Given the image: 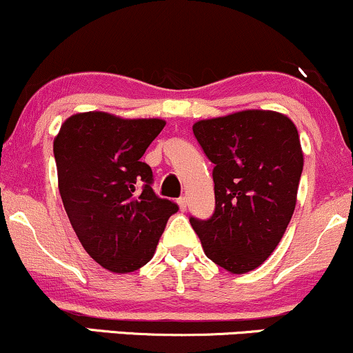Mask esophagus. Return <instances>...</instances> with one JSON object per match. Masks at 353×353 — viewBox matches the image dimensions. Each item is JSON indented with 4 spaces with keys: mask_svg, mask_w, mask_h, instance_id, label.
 Returning <instances> with one entry per match:
<instances>
[{
    "mask_svg": "<svg viewBox=\"0 0 353 353\" xmlns=\"http://www.w3.org/2000/svg\"><path fill=\"white\" fill-rule=\"evenodd\" d=\"M177 204H179L181 210H185V209H188V197H185V196L179 197V199H177Z\"/></svg>",
    "mask_w": 353,
    "mask_h": 353,
    "instance_id": "esophagus-1",
    "label": "esophagus"
}]
</instances>
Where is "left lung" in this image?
<instances>
[{
  "label": "left lung",
  "instance_id": "1",
  "mask_svg": "<svg viewBox=\"0 0 353 353\" xmlns=\"http://www.w3.org/2000/svg\"><path fill=\"white\" fill-rule=\"evenodd\" d=\"M214 164L216 209L190 217L204 252L232 274L254 270L274 252L292 219L303 154L297 128L281 112L249 111L192 125Z\"/></svg>",
  "mask_w": 353,
  "mask_h": 353
}]
</instances>
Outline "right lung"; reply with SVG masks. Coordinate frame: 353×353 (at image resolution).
<instances>
[{
    "label": "right lung",
    "mask_w": 353,
    "mask_h": 353,
    "mask_svg": "<svg viewBox=\"0 0 353 353\" xmlns=\"http://www.w3.org/2000/svg\"><path fill=\"white\" fill-rule=\"evenodd\" d=\"M164 125L91 111L68 117L54 139L59 194L72 229L111 272L148 264L168 219L179 210L156 196L151 168L141 161Z\"/></svg>",
    "instance_id": "obj_1"
}]
</instances>
